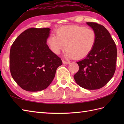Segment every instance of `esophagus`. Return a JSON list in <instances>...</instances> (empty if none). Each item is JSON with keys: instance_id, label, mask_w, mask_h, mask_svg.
<instances>
[{"instance_id": "esophagus-1", "label": "esophagus", "mask_w": 124, "mask_h": 124, "mask_svg": "<svg viewBox=\"0 0 124 124\" xmlns=\"http://www.w3.org/2000/svg\"><path fill=\"white\" fill-rule=\"evenodd\" d=\"M70 62L69 61H63V64H69L70 63Z\"/></svg>"}]
</instances>
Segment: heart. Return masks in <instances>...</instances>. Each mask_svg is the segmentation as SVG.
Masks as SVG:
<instances>
[{"mask_svg": "<svg viewBox=\"0 0 124 124\" xmlns=\"http://www.w3.org/2000/svg\"><path fill=\"white\" fill-rule=\"evenodd\" d=\"M55 35H51L47 38V45L57 55L65 47L64 56L67 59L86 57L93 49L97 38L93 29L78 25L61 27L55 31Z\"/></svg>", "mask_w": 124, "mask_h": 124, "instance_id": "heart-1", "label": "heart"}]
</instances>
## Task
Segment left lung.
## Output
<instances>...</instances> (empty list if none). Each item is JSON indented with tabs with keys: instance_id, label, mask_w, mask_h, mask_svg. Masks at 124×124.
I'll list each match as a JSON object with an SVG mask.
<instances>
[{
	"instance_id": "1",
	"label": "left lung",
	"mask_w": 124,
	"mask_h": 124,
	"mask_svg": "<svg viewBox=\"0 0 124 124\" xmlns=\"http://www.w3.org/2000/svg\"><path fill=\"white\" fill-rule=\"evenodd\" d=\"M86 23L96 32V43L86 58L77 62L79 69L73 77L81 87L94 90L103 87L113 77L117 51L115 41L104 26L94 22Z\"/></svg>"
}]
</instances>
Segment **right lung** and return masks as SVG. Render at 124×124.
Listing matches in <instances>:
<instances>
[{"mask_svg": "<svg viewBox=\"0 0 124 124\" xmlns=\"http://www.w3.org/2000/svg\"><path fill=\"white\" fill-rule=\"evenodd\" d=\"M49 28H31L15 39L10 50L11 75L21 88L29 92L46 89L55 77L61 59L46 44Z\"/></svg>", "mask_w": 124, "mask_h": 124, "instance_id": "obj_1", "label": "right lung"}]
</instances>
